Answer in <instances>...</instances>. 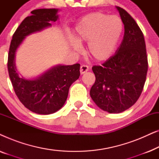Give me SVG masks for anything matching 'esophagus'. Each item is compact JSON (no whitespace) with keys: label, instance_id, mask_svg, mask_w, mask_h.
Wrapping results in <instances>:
<instances>
[{"label":"esophagus","instance_id":"1","mask_svg":"<svg viewBox=\"0 0 159 159\" xmlns=\"http://www.w3.org/2000/svg\"><path fill=\"white\" fill-rule=\"evenodd\" d=\"M89 70V67L88 66H87V65H82L81 67H80V73H81V75H83L85 72H87Z\"/></svg>","mask_w":159,"mask_h":159}]
</instances>
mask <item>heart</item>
I'll use <instances>...</instances> for the list:
<instances>
[{"mask_svg":"<svg viewBox=\"0 0 159 159\" xmlns=\"http://www.w3.org/2000/svg\"><path fill=\"white\" fill-rule=\"evenodd\" d=\"M122 31L123 22L118 16L94 12L84 16L76 26L74 39L78 44L89 42L90 56L95 60L103 61L114 51ZM77 43H71L75 51H80Z\"/></svg>","mask_w":159,"mask_h":159,"instance_id":"obj_1","label":"heart"}]
</instances>
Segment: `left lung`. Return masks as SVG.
<instances>
[{
  "mask_svg": "<svg viewBox=\"0 0 159 159\" xmlns=\"http://www.w3.org/2000/svg\"><path fill=\"white\" fill-rule=\"evenodd\" d=\"M125 25V34L116 53L101 66H93L95 82L93 101L101 109L119 114L133 106L144 87L148 64L144 36L134 19L116 6Z\"/></svg>",
  "mask_w": 159,
  "mask_h": 159,
  "instance_id": "left-lung-1",
  "label": "left lung"
}]
</instances>
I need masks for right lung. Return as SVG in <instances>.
Segmentation results:
<instances>
[{"instance_id": "1", "label": "right lung", "mask_w": 159, "mask_h": 159, "mask_svg": "<svg viewBox=\"0 0 159 159\" xmlns=\"http://www.w3.org/2000/svg\"><path fill=\"white\" fill-rule=\"evenodd\" d=\"M58 9L40 8L32 11L13 34L8 57V75L15 93L21 103L38 114H51L62 108L71 84L80 75V64L58 65L33 80L20 77L15 63L16 52L25 37L51 27L58 19Z\"/></svg>"}]
</instances>
